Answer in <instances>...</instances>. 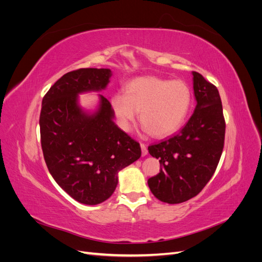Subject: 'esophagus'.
Here are the masks:
<instances>
[{
    "instance_id": "1",
    "label": "esophagus",
    "mask_w": 262,
    "mask_h": 262,
    "mask_svg": "<svg viewBox=\"0 0 262 262\" xmlns=\"http://www.w3.org/2000/svg\"><path fill=\"white\" fill-rule=\"evenodd\" d=\"M141 149H142V156H145L147 154V148L144 143H141Z\"/></svg>"
}]
</instances>
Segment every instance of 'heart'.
Returning <instances> with one entry per match:
<instances>
[{
    "label": "heart",
    "instance_id": "heart-1",
    "mask_svg": "<svg viewBox=\"0 0 262 262\" xmlns=\"http://www.w3.org/2000/svg\"><path fill=\"white\" fill-rule=\"evenodd\" d=\"M191 102V92L185 82L156 76L134 78L125 86V94L119 92L112 97L113 108L124 130L130 129L141 110L142 123L155 138L176 132L185 122Z\"/></svg>",
    "mask_w": 262,
    "mask_h": 262
}]
</instances>
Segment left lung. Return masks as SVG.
Listing matches in <instances>:
<instances>
[{"instance_id": "obj_1", "label": "left lung", "mask_w": 262, "mask_h": 262, "mask_svg": "<svg viewBox=\"0 0 262 262\" xmlns=\"http://www.w3.org/2000/svg\"><path fill=\"white\" fill-rule=\"evenodd\" d=\"M196 107L176 136L148 146L161 170L147 180L152 193L169 204L188 201L212 178L223 152L225 119L215 85L192 72Z\"/></svg>"}]
</instances>
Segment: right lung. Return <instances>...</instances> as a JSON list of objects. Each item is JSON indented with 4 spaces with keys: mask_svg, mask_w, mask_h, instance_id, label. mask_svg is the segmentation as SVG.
<instances>
[{
    "mask_svg": "<svg viewBox=\"0 0 262 262\" xmlns=\"http://www.w3.org/2000/svg\"><path fill=\"white\" fill-rule=\"evenodd\" d=\"M109 69H78L63 75L47 92L40 113L41 148L51 176L74 200L95 205L112 196L118 172L139 160L140 143L113 121L110 101L100 95V108L87 116L77 94L101 91Z\"/></svg>",
    "mask_w": 262,
    "mask_h": 262,
    "instance_id": "right-lung-1",
    "label": "right lung"
}]
</instances>
